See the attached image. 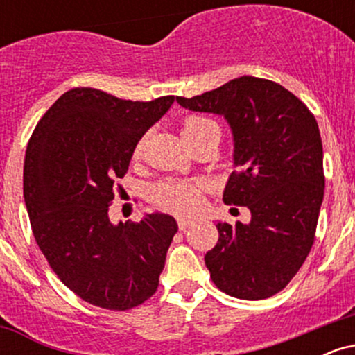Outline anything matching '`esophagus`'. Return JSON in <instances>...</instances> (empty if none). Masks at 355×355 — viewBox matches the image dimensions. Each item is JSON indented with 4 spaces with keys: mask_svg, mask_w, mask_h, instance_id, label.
<instances>
[{
    "mask_svg": "<svg viewBox=\"0 0 355 355\" xmlns=\"http://www.w3.org/2000/svg\"><path fill=\"white\" fill-rule=\"evenodd\" d=\"M193 223V220H185V218H178V229L180 230H185L189 229V227Z\"/></svg>",
    "mask_w": 355,
    "mask_h": 355,
    "instance_id": "obj_1",
    "label": "esophagus"
}]
</instances>
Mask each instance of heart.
Wrapping results in <instances>:
<instances>
[{
  "instance_id": "obj_1",
  "label": "heart",
  "mask_w": 355,
  "mask_h": 355,
  "mask_svg": "<svg viewBox=\"0 0 355 355\" xmlns=\"http://www.w3.org/2000/svg\"><path fill=\"white\" fill-rule=\"evenodd\" d=\"M182 135L190 146L218 130L217 123L207 116L189 115L182 120ZM145 138H140L133 146V158H140L144 153ZM152 200L158 209L175 215H193L200 209L203 200V187L195 182L166 180L158 183L152 191Z\"/></svg>"
}]
</instances>
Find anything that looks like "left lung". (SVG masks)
<instances>
[{
    "label": "left lung",
    "mask_w": 355,
    "mask_h": 355,
    "mask_svg": "<svg viewBox=\"0 0 355 355\" xmlns=\"http://www.w3.org/2000/svg\"><path fill=\"white\" fill-rule=\"evenodd\" d=\"M177 101L227 118L237 170L223 202L252 214L248 225L217 223L218 242L205 255L211 280L237 299H268L294 279L315 239L325 187L315 116L282 85L255 76Z\"/></svg>",
    "instance_id": "1"
}]
</instances>
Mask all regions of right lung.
<instances>
[{
  "instance_id": "obj_1",
  "label": "right lung",
  "mask_w": 355,
  "mask_h": 355,
  "mask_svg": "<svg viewBox=\"0 0 355 355\" xmlns=\"http://www.w3.org/2000/svg\"><path fill=\"white\" fill-rule=\"evenodd\" d=\"M173 101L73 88L48 108L28 141L23 195L36 243L61 282L96 307L130 311L158 288L178 230L175 218L152 214L113 225L108 207L133 146Z\"/></svg>"
}]
</instances>
